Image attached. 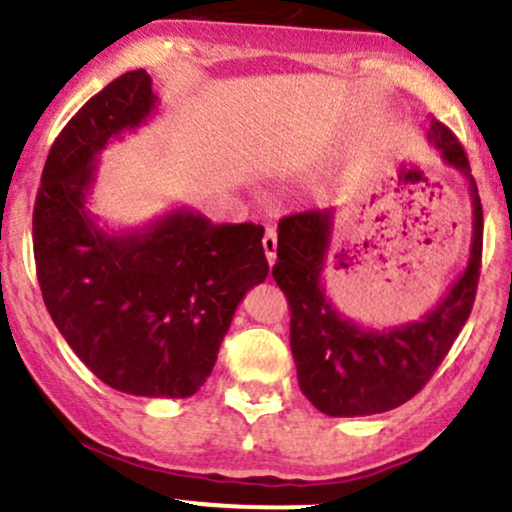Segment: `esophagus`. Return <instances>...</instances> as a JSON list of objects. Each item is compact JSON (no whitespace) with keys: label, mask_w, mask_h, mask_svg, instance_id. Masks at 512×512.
Instances as JSON below:
<instances>
[{"label":"esophagus","mask_w":512,"mask_h":512,"mask_svg":"<svg viewBox=\"0 0 512 512\" xmlns=\"http://www.w3.org/2000/svg\"><path fill=\"white\" fill-rule=\"evenodd\" d=\"M263 251H266L268 266H273L275 251H278V234H275V229H266V234H263Z\"/></svg>","instance_id":"obj_1"}]
</instances>
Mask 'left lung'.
<instances>
[{
  "label": "left lung",
  "instance_id": "left-lung-1",
  "mask_svg": "<svg viewBox=\"0 0 512 512\" xmlns=\"http://www.w3.org/2000/svg\"><path fill=\"white\" fill-rule=\"evenodd\" d=\"M430 145L457 169L472 195V244L467 268L421 319L365 329L326 295L324 268L333 246V210L283 217L273 278L290 304V348L302 394L326 416H372L406 404L423 389L467 324L481 268L484 212L457 137L430 120Z\"/></svg>",
  "mask_w": 512,
  "mask_h": 512
}]
</instances>
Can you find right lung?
Instances as JSON below:
<instances>
[{
	"instance_id": "right-lung-1",
	"label": "right lung",
	"mask_w": 512,
	"mask_h": 512,
	"mask_svg": "<svg viewBox=\"0 0 512 512\" xmlns=\"http://www.w3.org/2000/svg\"><path fill=\"white\" fill-rule=\"evenodd\" d=\"M145 70L79 108L50 147L33 210V254L50 317L77 358L118 392L186 399L203 387L234 312L263 283V227L212 225L176 208L108 232L86 208L108 142L157 113Z\"/></svg>"
}]
</instances>
